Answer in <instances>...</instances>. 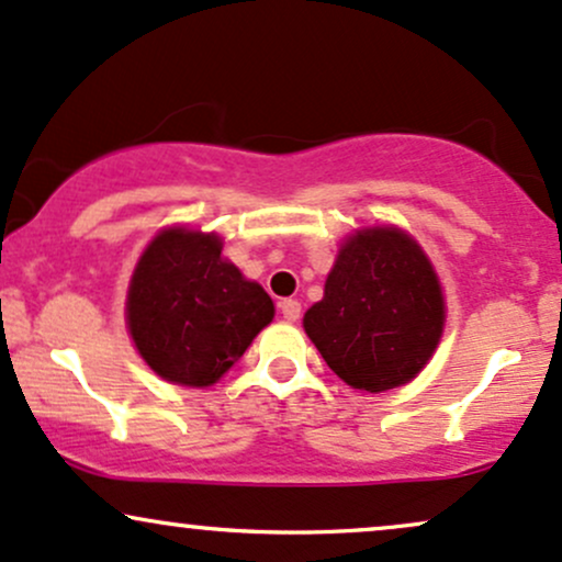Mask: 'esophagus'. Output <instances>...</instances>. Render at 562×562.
<instances>
[{
  "mask_svg": "<svg viewBox=\"0 0 562 562\" xmlns=\"http://www.w3.org/2000/svg\"><path fill=\"white\" fill-rule=\"evenodd\" d=\"M279 307H281V313H283V318L286 321H300V313H302V305L297 300H281L279 302Z\"/></svg>",
  "mask_w": 562,
  "mask_h": 562,
  "instance_id": "34e87169",
  "label": "esophagus"
}]
</instances>
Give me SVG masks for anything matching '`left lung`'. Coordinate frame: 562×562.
<instances>
[{
    "instance_id": "left-lung-1",
    "label": "left lung",
    "mask_w": 562,
    "mask_h": 562,
    "mask_svg": "<svg viewBox=\"0 0 562 562\" xmlns=\"http://www.w3.org/2000/svg\"><path fill=\"white\" fill-rule=\"evenodd\" d=\"M443 294L430 260L398 228L356 233L339 249L305 331L339 380L366 393L419 374L443 334Z\"/></svg>"
}]
</instances>
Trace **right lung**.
I'll return each mask as SVG.
<instances>
[{"label":"right lung","instance_id":"right-lung-1","mask_svg":"<svg viewBox=\"0 0 562 562\" xmlns=\"http://www.w3.org/2000/svg\"><path fill=\"white\" fill-rule=\"evenodd\" d=\"M214 233L164 231L143 251L127 324L145 363L167 382L206 387L273 321V300L223 260Z\"/></svg>","mask_w":562,"mask_h":562}]
</instances>
